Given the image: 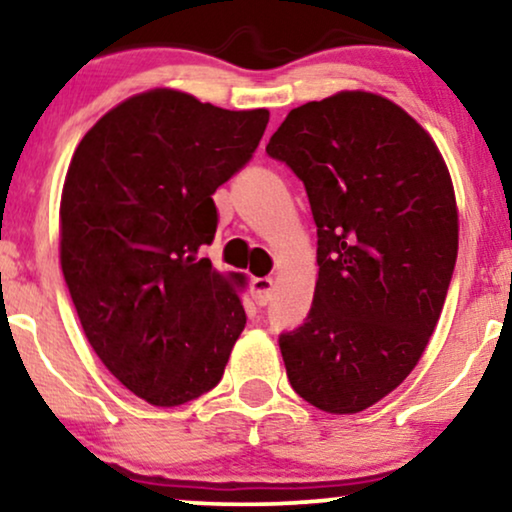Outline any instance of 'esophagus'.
Instances as JSON below:
<instances>
[{"instance_id":"34e87169","label":"esophagus","mask_w":512,"mask_h":512,"mask_svg":"<svg viewBox=\"0 0 512 512\" xmlns=\"http://www.w3.org/2000/svg\"><path fill=\"white\" fill-rule=\"evenodd\" d=\"M250 295L255 300L257 307H267L271 302V295H274V278L271 276H260L250 281Z\"/></svg>"}]
</instances>
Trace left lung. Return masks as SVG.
<instances>
[{"label":"left lung","mask_w":512,"mask_h":512,"mask_svg":"<svg viewBox=\"0 0 512 512\" xmlns=\"http://www.w3.org/2000/svg\"><path fill=\"white\" fill-rule=\"evenodd\" d=\"M304 184L319 236L314 302L278 335L293 390L359 413L413 371L456 267L458 212L430 134L397 103L340 92L293 108L267 144Z\"/></svg>","instance_id":"8db88e82"}]
</instances>
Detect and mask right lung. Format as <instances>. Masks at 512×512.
I'll use <instances>...</instances> for the list:
<instances>
[{
  "instance_id": "right-lung-1",
  "label": "right lung",
  "mask_w": 512,
  "mask_h": 512,
  "mask_svg": "<svg viewBox=\"0 0 512 512\" xmlns=\"http://www.w3.org/2000/svg\"><path fill=\"white\" fill-rule=\"evenodd\" d=\"M269 111H224L184 92L132 96L84 134L61 198V267L89 345L153 406L224 375L245 309L198 257L217 229L212 193L250 163Z\"/></svg>"
}]
</instances>
